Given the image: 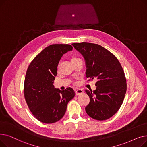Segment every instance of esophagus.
Returning <instances> with one entry per match:
<instances>
[{
    "mask_svg": "<svg viewBox=\"0 0 147 147\" xmlns=\"http://www.w3.org/2000/svg\"><path fill=\"white\" fill-rule=\"evenodd\" d=\"M83 92V90L81 89H78L77 90H75V93H76V95H79L80 94H82Z\"/></svg>",
    "mask_w": 147,
    "mask_h": 147,
    "instance_id": "obj_1",
    "label": "esophagus"
}]
</instances>
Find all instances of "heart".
Instances as JSON below:
<instances>
[{
  "instance_id": "b5f03b06",
  "label": "heart",
  "mask_w": 147,
  "mask_h": 147,
  "mask_svg": "<svg viewBox=\"0 0 147 147\" xmlns=\"http://www.w3.org/2000/svg\"><path fill=\"white\" fill-rule=\"evenodd\" d=\"M80 59V58H78V57H73L72 58H71V62H73V61H76V60H78V59Z\"/></svg>"
}]
</instances>
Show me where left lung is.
I'll return each instance as SVG.
<instances>
[{"label":"left lung","mask_w":147,"mask_h":147,"mask_svg":"<svg viewBox=\"0 0 147 147\" xmlns=\"http://www.w3.org/2000/svg\"><path fill=\"white\" fill-rule=\"evenodd\" d=\"M72 45L85 60L89 80H97L96 90H85L90 98L86 113L97 120L110 119L120 109L126 92V79L120 62L99 45L82 42Z\"/></svg>","instance_id":"left-lung-1"}]
</instances>
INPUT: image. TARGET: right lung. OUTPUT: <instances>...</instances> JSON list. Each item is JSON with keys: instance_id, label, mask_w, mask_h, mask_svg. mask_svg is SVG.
Returning <instances> with one entry per match:
<instances>
[{"instance_id": "obj_1", "label": "right lung", "mask_w": 147, "mask_h": 147, "mask_svg": "<svg viewBox=\"0 0 147 147\" xmlns=\"http://www.w3.org/2000/svg\"><path fill=\"white\" fill-rule=\"evenodd\" d=\"M72 50L70 45H51L38 53L27 68L25 99L30 111L42 123L50 124L63 118L68 102L75 96L71 88L61 90L53 86L59 61L63 54Z\"/></svg>"}]
</instances>
